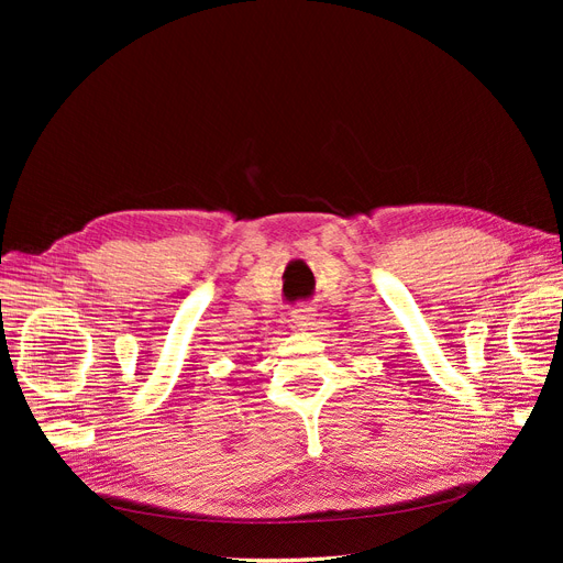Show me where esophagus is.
Listing matches in <instances>:
<instances>
[{
    "instance_id": "34e87169",
    "label": "esophagus",
    "mask_w": 563,
    "mask_h": 563,
    "mask_svg": "<svg viewBox=\"0 0 563 563\" xmlns=\"http://www.w3.org/2000/svg\"><path fill=\"white\" fill-rule=\"evenodd\" d=\"M291 323H294V329H298V331H308V329H312V323H314V310L312 308H296L294 312H291Z\"/></svg>"
}]
</instances>
